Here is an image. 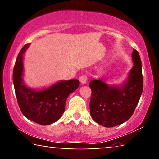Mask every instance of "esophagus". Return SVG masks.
<instances>
[{
	"instance_id": "34e87169",
	"label": "esophagus",
	"mask_w": 159,
	"mask_h": 159,
	"mask_svg": "<svg viewBox=\"0 0 159 159\" xmlns=\"http://www.w3.org/2000/svg\"><path fill=\"white\" fill-rule=\"evenodd\" d=\"M79 80H80V84H83V85L86 84V83H87V80H88L87 75H81V76L80 77Z\"/></svg>"
}]
</instances>
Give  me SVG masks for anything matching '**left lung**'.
Wrapping results in <instances>:
<instances>
[{"label":"left lung","mask_w":159,"mask_h":159,"mask_svg":"<svg viewBox=\"0 0 159 159\" xmlns=\"http://www.w3.org/2000/svg\"><path fill=\"white\" fill-rule=\"evenodd\" d=\"M131 56L134 66L122 84L109 86L101 79L89 84L91 116L104 127L116 126L129 120L141 98L143 87L141 61L135 49Z\"/></svg>","instance_id":"1"}]
</instances>
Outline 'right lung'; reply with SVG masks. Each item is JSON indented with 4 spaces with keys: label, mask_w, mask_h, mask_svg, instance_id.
I'll use <instances>...</instances> for the list:
<instances>
[{
    "label": "right lung",
    "mask_w": 159,
    "mask_h": 159,
    "mask_svg": "<svg viewBox=\"0 0 159 159\" xmlns=\"http://www.w3.org/2000/svg\"><path fill=\"white\" fill-rule=\"evenodd\" d=\"M30 46L20 50L13 68V81L21 112L28 119L40 125L57 121L65 111L66 99L79 86L77 79L60 80L51 86L36 90L28 87L23 80V56Z\"/></svg>",
    "instance_id": "1"
}]
</instances>
